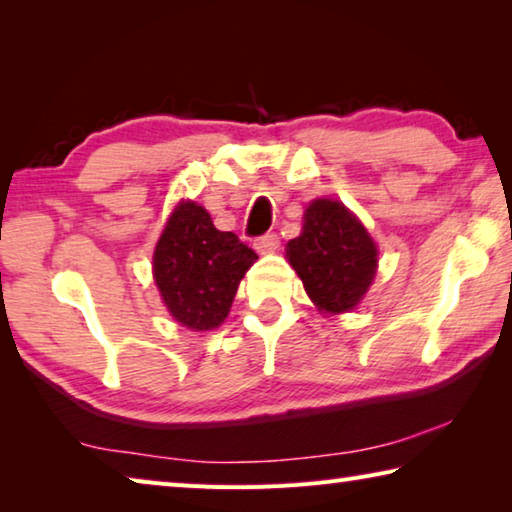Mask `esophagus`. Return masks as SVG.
Masks as SVG:
<instances>
[{"instance_id": "obj_1", "label": "esophagus", "mask_w": 512, "mask_h": 512, "mask_svg": "<svg viewBox=\"0 0 512 512\" xmlns=\"http://www.w3.org/2000/svg\"><path fill=\"white\" fill-rule=\"evenodd\" d=\"M255 250L257 253H262V255H266V253H273V250L280 246V237L275 235V232H266V235H262V237H257L255 239Z\"/></svg>"}]
</instances>
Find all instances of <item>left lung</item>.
Returning <instances> with one entry per match:
<instances>
[{
  "instance_id": "8db88e82",
  "label": "left lung",
  "mask_w": 512,
  "mask_h": 512,
  "mask_svg": "<svg viewBox=\"0 0 512 512\" xmlns=\"http://www.w3.org/2000/svg\"><path fill=\"white\" fill-rule=\"evenodd\" d=\"M287 259L318 311L343 314L375 280L377 246L343 203L316 198L305 210L300 237L287 244Z\"/></svg>"
}]
</instances>
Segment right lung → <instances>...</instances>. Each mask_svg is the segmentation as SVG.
Listing matches in <instances>:
<instances>
[{"label":"right lung","instance_id":"add662e5","mask_svg":"<svg viewBox=\"0 0 512 512\" xmlns=\"http://www.w3.org/2000/svg\"><path fill=\"white\" fill-rule=\"evenodd\" d=\"M255 250L235 232L214 228L203 205L183 201L171 212L153 253V277L169 314L183 327H219L237 296Z\"/></svg>","mask_w":512,"mask_h":512}]
</instances>
